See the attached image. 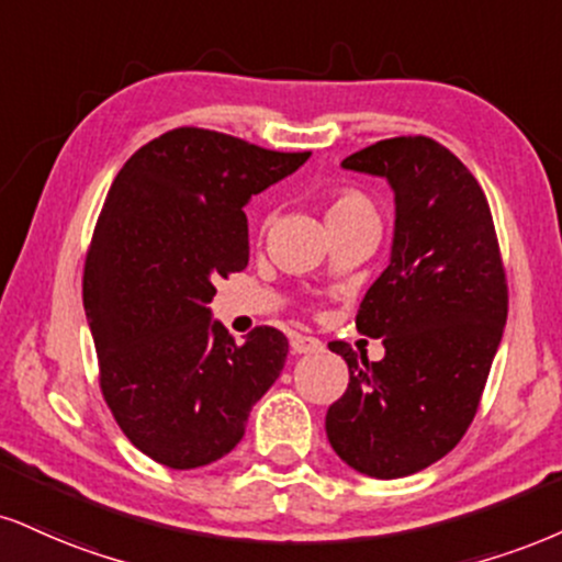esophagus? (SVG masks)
<instances>
[{"mask_svg": "<svg viewBox=\"0 0 562 562\" xmlns=\"http://www.w3.org/2000/svg\"><path fill=\"white\" fill-rule=\"evenodd\" d=\"M290 348H293V353H319L324 350L322 340H316V337H308V335H290Z\"/></svg>", "mask_w": 562, "mask_h": 562, "instance_id": "34e87169", "label": "esophagus"}]
</instances>
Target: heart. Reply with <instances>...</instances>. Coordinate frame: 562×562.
Segmentation results:
<instances>
[{
  "label": "heart",
  "instance_id": "1",
  "mask_svg": "<svg viewBox=\"0 0 562 562\" xmlns=\"http://www.w3.org/2000/svg\"><path fill=\"white\" fill-rule=\"evenodd\" d=\"M363 212H374L367 199L356 191H337L333 193L327 204V222H337V220H346V216L353 214H363Z\"/></svg>",
  "mask_w": 562,
  "mask_h": 562
}]
</instances>
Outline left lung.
Listing matches in <instances>:
<instances>
[{"instance_id": "left-lung-1", "label": "left lung", "mask_w": 562, "mask_h": 562, "mask_svg": "<svg viewBox=\"0 0 562 562\" xmlns=\"http://www.w3.org/2000/svg\"><path fill=\"white\" fill-rule=\"evenodd\" d=\"M342 167L387 180L395 233L387 269L356 316L358 333L382 337L384 358L329 342L350 382L324 427L358 474L401 479L448 456L474 422L508 319V285L486 195L442 144L401 135Z\"/></svg>"}]
</instances>
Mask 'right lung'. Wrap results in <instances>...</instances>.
Segmentation results:
<instances>
[{
	"instance_id": "right-lung-1",
	"label": "right lung",
	"mask_w": 562,
	"mask_h": 562,
	"mask_svg": "<svg viewBox=\"0 0 562 562\" xmlns=\"http://www.w3.org/2000/svg\"><path fill=\"white\" fill-rule=\"evenodd\" d=\"M308 157L178 127L114 178L86 256L83 306L104 401L151 461L178 471L220 461L285 367L280 329L256 327L238 346L209 303L216 277L248 263L243 206Z\"/></svg>"
}]
</instances>
